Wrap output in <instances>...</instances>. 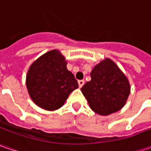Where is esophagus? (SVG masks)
I'll list each match as a JSON object with an SVG mask.
<instances>
[{
	"mask_svg": "<svg viewBox=\"0 0 151 151\" xmlns=\"http://www.w3.org/2000/svg\"><path fill=\"white\" fill-rule=\"evenodd\" d=\"M84 83H85L84 80H80V81H78L79 87H82V86H83V85H84Z\"/></svg>",
	"mask_w": 151,
	"mask_h": 151,
	"instance_id": "esophagus-1",
	"label": "esophagus"
}]
</instances>
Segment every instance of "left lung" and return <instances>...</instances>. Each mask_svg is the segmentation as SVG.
Wrapping results in <instances>:
<instances>
[{"label": "left lung", "mask_w": 151, "mask_h": 151, "mask_svg": "<svg viewBox=\"0 0 151 151\" xmlns=\"http://www.w3.org/2000/svg\"><path fill=\"white\" fill-rule=\"evenodd\" d=\"M91 78L81 90L92 111L107 116L124 107L130 84L114 61L109 58L101 60L92 69Z\"/></svg>", "instance_id": "1"}]
</instances>
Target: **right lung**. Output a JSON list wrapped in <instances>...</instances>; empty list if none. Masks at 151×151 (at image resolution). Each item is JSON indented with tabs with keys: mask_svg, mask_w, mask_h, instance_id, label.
I'll return each instance as SVG.
<instances>
[{
	"mask_svg": "<svg viewBox=\"0 0 151 151\" xmlns=\"http://www.w3.org/2000/svg\"><path fill=\"white\" fill-rule=\"evenodd\" d=\"M66 65L60 51L53 50L30 65L26 76L27 89L37 106L48 111L57 110L65 104L70 92L78 88L77 81Z\"/></svg>",
	"mask_w": 151,
	"mask_h": 151,
	"instance_id": "right-lung-1",
	"label": "right lung"
}]
</instances>
